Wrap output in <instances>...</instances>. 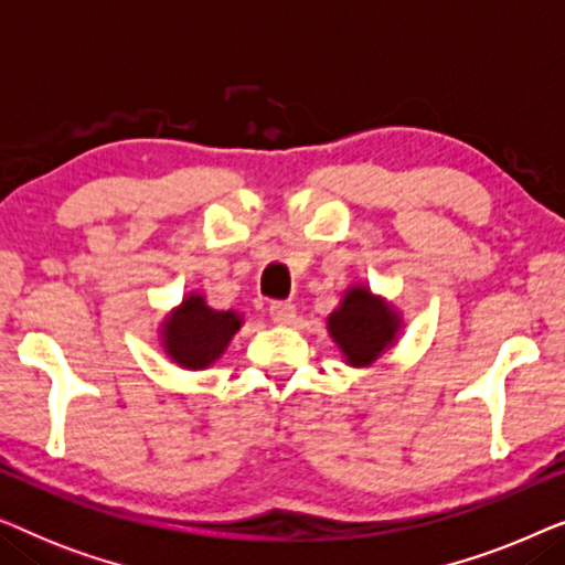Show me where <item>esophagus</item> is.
Returning a JSON list of instances; mask_svg holds the SVG:
<instances>
[{
  "mask_svg": "<svg viewBox=\"0 0 565 565\" xmlns=\"http://www.w3.org/2000/svg\"><path fill=\"white\" fill-rule=\"evenodd\" d=\"M269 316H273V321L277 323H292L296 321V306L285 303V300H273V303H269Z\"/></svg>",
  "mask_w": 565,
  "mask_h": 565,
  "instance_id": "34e87169",
  "label": "esophagus"
}]
</instances>
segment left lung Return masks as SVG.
<instances>
[{"mask_svg":"<svg viewBox=\"0 0 565 565\" xmlns=\"http://www.w3.org/2000/svg\"><path fill=\"white\" fill-rule=\"evenodd\" d=\"M398 329L396 313L365 288L350 290L344 303L329 316V331L352 365H367L393 342Z\"/></svg>","mask_w":565,"mask_h":565,"instance_id":"1","label":"left lung"}]
</instances>
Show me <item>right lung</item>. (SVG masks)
Segmentation results:
<instances>
[{
  "label": "right lung",
  "mask_w": 565,
  "mask_h": 565,
  "mask_svg": "<svg viewBox=\"0 0 565 565\" xmlns=\"http://www.w3.org/2000/svg\"><path fill=\"white\" fill-rule=\"evenodd\" d=\"M238 327L242 319L234 311H213L203 303V298L192 296L167 321V352L182 367H207L215 358H221Z\"/></svg>",
  "instance_id": "obj_1"
}]
</instances>
